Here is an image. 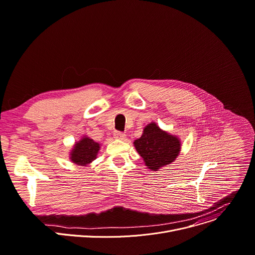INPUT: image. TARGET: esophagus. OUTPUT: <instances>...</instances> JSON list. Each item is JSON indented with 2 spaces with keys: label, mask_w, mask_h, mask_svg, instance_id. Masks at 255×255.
<instances>
[{
  "label": "esophagus",
  "mask_w": 255,
  "mask_h": 255,
  "mask_svg": "<svg viewBox=\"0 0 255 255\" xmlns=\"http://www.w3.org/2000/svg\"><path fill=\"white\" fill-rule=\"evenodd\" d=\"M114 137L116 138V139H124L125 134L123 132H120V131H115L114 132Z\"/></svg>",
  "instance_id": "obj_1"
}]
</instances>
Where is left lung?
Instances as JSON below:
<instances>
[{"label": "left lung", "mask_w": 255, "mask_h": 255, "mask_svg": "<svg viewBox=\"0 0 255 255\" xmlns=\"http://www.w3.org/2000/svg\"><path fill=\"white\" fill-rule=\"evenodd\" d=\"M133 143L147 169L151 171L173 163L181 150L179 138L163 131L153 122L144 127L141 137Z\"/></svg>", "instance_id": "1"}]
</instances>
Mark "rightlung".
<instances>
[{
  "label": "right lung",
  "mask_w": 255,
  "mask_h": 255,
  "mask_svg": "<svg viewBox=\"0 0 255 255\" xmlns=\"http://www.w3.org/2000/svg\"><path fill=\"white\" fill-rule=\"evenodd\" d=\"M100 148V143L87 136H83L71 150L70 159L76 165L86 166L97 158Z\"/></svg>",
  "instance_id": "1"
}]
</instances>
